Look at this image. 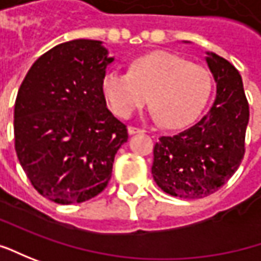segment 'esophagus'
Here are the masks:
<instances>
[{
  "mask_svg": "<svg viewBox=\"0 0 261 261\" xmlns=\"http://www.w3.org/2000/svg\"><path fill=\"white\" fill-rule=\"evenodd\" d=\"M127 131H128V134H130V136H133V134H137V133H144V130L137 128V127H133V125H130V127L127 128Z\"/></svg>",
  "mask_w": 261,
  "mask_h": 261,
  "instance_id": "esophagus-1",
  "label": "esophagus"
}]
</instances>
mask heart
Wrapping results in <instances>:
<instances>
[{
	"instance_id": "b5f03b06",
	"label": "heart",
	"mask_w": 261,
	"mask_h": 261,
	"mask_svg": "<svg viewBox=\"0 0 261 261\" xmlns=\"http://www.w3.org/2000/svg\"><path fill=\"white\" fill-rule=\"evenodd\" d=\"M102 94L110 110L120 118H130L150 96L151 118L167 128L192 125L203 111L212 89L211 75L199 65L169 51L137 58L130 72L110 69L102 77Z\"/></svg>"
}]
</instances>
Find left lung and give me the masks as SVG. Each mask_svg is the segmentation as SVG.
I'll return each mask as SVG.
<instances>
[{
    "label": "left lung",
    "mask_w": 261,
    "mask_h": 261,
    "mask_svg": "<svg viewBox=\"0 0 261 261\" xmlns=\"http://www.w3.org/2000/svg\"><path fill=\"white\" fill-rule=\"evenodd\" d=\"M205 62L217 84L210 111L191 128L160 137L153 150L151 175L163 192L198 199L218 191L244 156L248 103L243 79L228 60L206 51Z\"/></svg>",
    "instance_id": "8db88e82"
}]
</instances>
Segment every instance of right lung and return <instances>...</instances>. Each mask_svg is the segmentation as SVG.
I'll return each instance as SVG.
<instances>
[{
	"mask_svg": "<svg viewBox=\"0 0 261 261\" xmlns=\"http://www.w3.org/2000/svg\"><path fill=\"white\" fill-rule=\"evenodd\" d=\"M113 62L102 41H66L41 55L18 89L15 153L34 189L53 202L81 203L102 192L128 139L101 88Z\"/></svg>",
	"mask_w": 261,
	"mask_h": 261,
	"instance_id": "add662e5",
	"label": "right lung"
}]
</instances>
